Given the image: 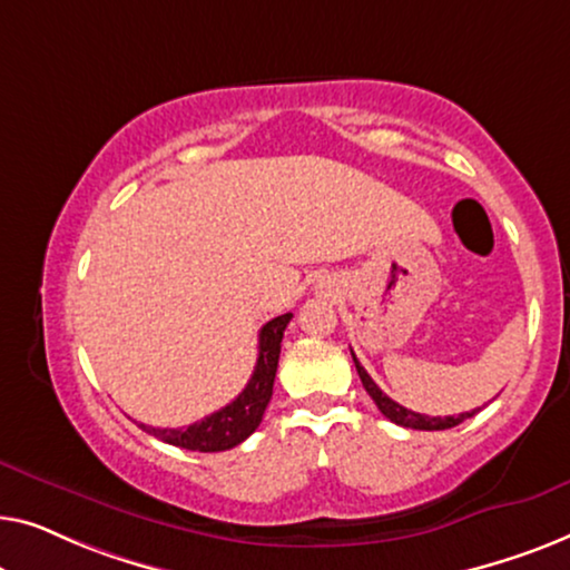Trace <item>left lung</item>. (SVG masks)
<instances>
[{"instance_id": "8db88e82", "label": "left lung", "mask_w": 570, "mask_h": 570, "mask_svg": "<svg viewBox=\"0 0 570 570\" xmlns=\"http://www.w3.org/2000/svg\"><path fill=\"white\" fill-rule=\"evenodd\" d=\"M351 356H354V351H351ZM354 364H356L358 376H362V384H364V390L368 392V397L374 400L384 419L397 423V426L419 429V431H444V429H452V426H456V423H462L464 419H472V415H475V411H472V413H460V415H444V419H442V415H423V413L407 411V407L395 403V400L387 397L380 387H376V382L366 374V368L358 364L356 356H354Z\"/></svg>"}]
</instances>
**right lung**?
<instances>
[{"mask_svg": "<svg viewBox=\"0 0 570 570\" xmlns=\"http://www.w3.org/2000/svg\"><path fill=\"white\" fill-rule=\"evenodd\" d=\"M288 320H292V312L268 320L261 327L255 372L250 382L245 384V390L229 405H224L222 411L206 415L202 421L190 423L186 429H155L144 426V423L141 429L167 444L190 449V452H224V449L243 444L261 426L263 413H266L271 395H274L278 354H282V338Z\"/></svg>", "mask_w": 570, "mask_h": 570, "instance_id": "1", "label": "right lung"}]
</instances>
